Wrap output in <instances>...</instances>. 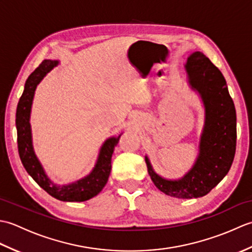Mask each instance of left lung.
Wrapping results in <instances>:
<instances>
[{"mask_svg": "<svg viewBox=\"0 0 252 252\" xmlns=\"http://www.w3.org/2000/svg\"><path fill=\"white\" fill-rule=\"evenodd\" d=\"M185 69L190 88L200 95L205 106V125L199 154L183 178L167 180L155 172L146 156L148 174L165 195L190 199L207 195L231 169L236 151V110L222 72L201 52L189 57Z\"/></svg>", "mask_w": 252, "mask_h": 252, "instance_id": "obj_1", "label": "left lung"}]
</instances>
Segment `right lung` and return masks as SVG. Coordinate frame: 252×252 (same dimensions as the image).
Wrapping results in <instances>:
<instances>
[{
	"label": "right lung",
	"instance_id": "obj_1",
	"mask_svg": "<svg viewBox=\"0 0 252 252\" xmlns=\"http://www.w3.org/2000/svg\"><path fill=\"white\" fill-rule=\"evenodd\" d=\"M57 65L58 61L45 60L27 79L24 93L18 101L16 111L18 153L27 172L47 194L62 201H85L97 195L108 181L111 170V156L121 135L109 137L105 141L100 147L94 169L85 178L63 186L53 183L36 158L32 146L30 112L36 85Z\"/></svg>",
	"mask_w": 252,
	"mask_h": 252
}]
</instances>
